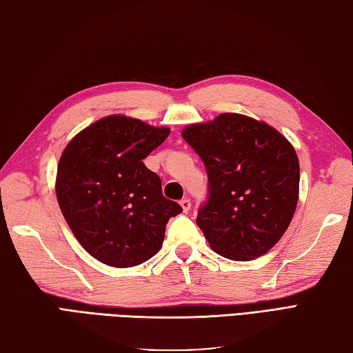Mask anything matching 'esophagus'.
I'll use <instances>...</instances> for the list:
<instances>
[{"label":"esophagus","mask_w":353,"mask_h":353,"mask_svg":"<svg viewBox=\"0 0 353 353\" xmlns=\"http://www.w3.org/2000/svg\"><path fill=\"white\" fill-rule=\"evenodd\" d=\"M179 204H181V208H183V210H184V212H189V210H190V208H192L190 199H188V198L181 199V201H179Z\"/></svg>","instance_id":"obj_1"}]
</instances>
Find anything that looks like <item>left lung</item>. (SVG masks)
<instances>
[{
  "label": "left lung",
  "instance_id": "1",
  "mask_svg": "<svg viewBox=\"0 0 353 353\" xmlns=\"http://www.w3.org/2000/svg\"><path fill=\"white\" fill-rule=\"evenodd\" d=\"M209 175V201L196 224L218 255L250 261L274 248L294 218L300 163L289 139L268 123L221 114L181 132Z\"/></svg>",
  "mask_w": 353,
  "mask_h": 353
}]
</instances>
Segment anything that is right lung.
I'll list each match as a JSON object with an SVG mask.
<instances>
[{
	"label": "right lung",
	"instance_id": "add662e5",
	"mask_svg": "<svg viewBox=\"0 0 353 353\" xmlns=\"http://www.w3.org/2000/svg\"><path fill=\"white\" fill-rule=\"evenodd\" d=\"M169 128L109 115L73 137L57 169L55 192L65 223L84 250L124 269L161 249L169 218L181 205L163 196L161 179L143 159Z\"/></svg>",
	"mask_w": 353,
	"mask_h": 353
}]
</instances>
